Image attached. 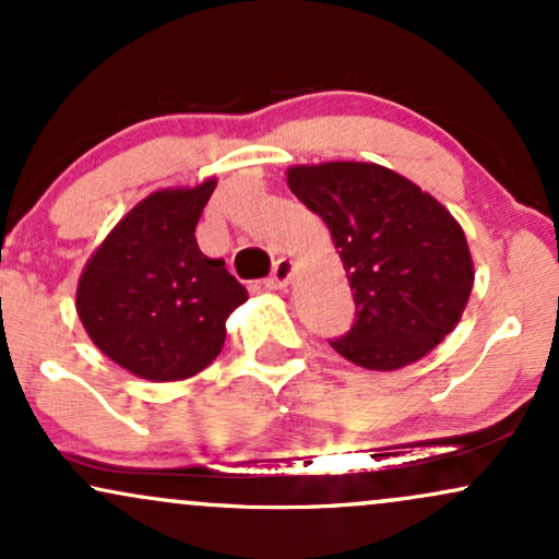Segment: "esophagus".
Returning a JSON list of instances; mask_svg holds the SVG:
<instances>
[{"instance_id":"34e87169","label":"esophagus","mask_w":559,"mask_h":559,"mask_svg":"<svg viewBox=\"0 0 559 559\" xmlns=\"http://www.w3.org/2000/svg\"><path fill=\"white\" fill-rule=\"evenodd\" d=\"M292 275H294V262L292 260H288V258L275 260L271 275L265 278V286L267 288H284L288 281H292Z\"/></svg>"}]
</instances>
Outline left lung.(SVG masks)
I'll use <instances>...</instances> for the list:
<instances>
[{"label": "left lung", "mask_w": 559, "mask_h": 559, "mask_svg": "<svg viewBox=\"0 0 559 559\" xmlns=\"http://www.w3.org/2000/svg\"><path fill=\"white\" fill-rule=\"evenodd\" d=\"M286 181L329 226L355 292V323L333 349L396 370L444 342L473 288L471 249L444 204L376 163L297 165Z\"/></svg>", "instance_id": "1"}]
</instances>
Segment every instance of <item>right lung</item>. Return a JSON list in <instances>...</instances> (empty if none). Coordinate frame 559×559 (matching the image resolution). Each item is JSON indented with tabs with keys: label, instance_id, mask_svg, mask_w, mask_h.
<instances>
[{
	"label": "right lung",
	"instance_id": "right-lung-1",
	"mask_svg": "<svg viewBox=\"0 0 559 559\" xmlns=\"http://www.w3.org/2000/svg\"><path fill=\"white\" fill-rule=\"evenodd\" d=\"M215 178L141 199L83 267L75 310L92 342L133 376L181 381L226 342V318L247 288L204 258L197 223Z\"/></svg>",
	"mask_w": 559,
	"mask_h": 559
}]
</instances>
